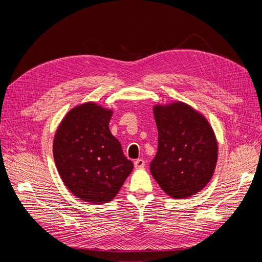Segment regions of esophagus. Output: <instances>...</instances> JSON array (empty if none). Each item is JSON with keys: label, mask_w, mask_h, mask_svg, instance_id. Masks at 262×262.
Masks as SVG:
<instances>
[{"label": "esophagus", "mask_w": 262, "mask_h": 262, "mask_svg": "<svg viewBox=\"0 0 262 262\" xmlns=\"http://www.w3.org/2000/svg\"><path fill=\"white\" fill-rule=\"evenodd\" d=\"M145 166V162L143 161V160H137L136 162H134V167H136L137 169H141V168H143Z\"/></svg>", "instance_id": "obj_1"}]
</instances>
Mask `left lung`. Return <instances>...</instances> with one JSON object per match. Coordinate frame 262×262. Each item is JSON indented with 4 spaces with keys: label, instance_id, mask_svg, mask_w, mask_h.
<instances>
[{
    "label": "left lung",
    "instance_id": "8db88e82",
    "mask_svg": "<svg viewBox=\"0 0 262 262\" xmlns=\"http://www.w3.org/2000/svg\"><path fill=\"white\" fill-rule=\"evenodd\" d=\"M158 149L150 173L173 199H187L209 184L216 167L219 144L203 114L184 101L153 107Z\"/></svg>",
    "mask_w": 262,
    "mask_h": 262
}]
</instances>
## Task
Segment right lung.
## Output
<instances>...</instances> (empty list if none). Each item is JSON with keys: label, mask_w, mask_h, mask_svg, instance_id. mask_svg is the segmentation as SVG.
<instances>
[{"label": "right lung", "mask_w": 262, "mask_h": 262, "mask_svg": "<svg viewBox=\"0 0 262 262\" xmlns=\"http://www.w3.org/2000/svg\"><path fill=\"white\" fill-rule=\"evenodd\" d=\"M113 114L97 102H84L63 117L54 134L52 150L59 175L84 202H110L133 170V163L109 130Z\"/></svg>", "instance_id": "obj_1"}]
</instances>
